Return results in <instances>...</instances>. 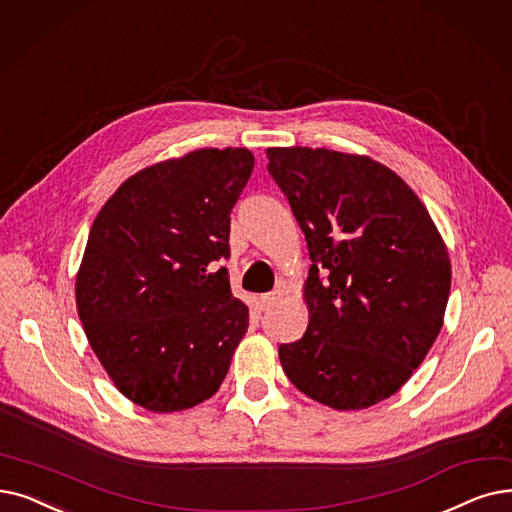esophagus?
<instances>
[{
    "mask_svg": "<svg viewBox=\"0 0 512 512\" xmlns=\"http://www.w3.org/2000/svg\"><path fill=\"white\" fill-rule=\"evenodd\" d=\"M282 291L280 288H276V291H272V293H265V295H261L259 297V307L263 309V311H268V309H272V307H276L280 301H282Z\"/></svg>",
    "mask_w": 512,
    "mask_h": 512,
    "instance_id": "obj_1",
    "label": "esophagus"
}]
</instances>
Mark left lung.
Listing matches in <instances>:
<instances>
[{"label":"left lung","instance_id":"8db88e82","mask_svg":"<svg viewBox=\"0 0 512 512\" xmlns=\"http://www.w3.org/2000/svg\"><path fill=\"white\" fill-rule=\"evenodd\" d=\"M311 265L307 330L280 345L284 374L335 410H364L408 383L446 316L452 263L416 192L366 154L268 148Z\"/></svg>","mask_w":512,"mask_h":512}]
</instances>
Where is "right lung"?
<instances>
[{
  "mask_svg": "<svg viewBox=\"0 0 512 512\" xmlns=\"http://www.w3.org/2000/svg\"><path fill=\"white\" fill-rule=\"evenodd\" d=\"M249 148H198L140 169L96 215L75 280L85 337L115 387L150 412L203 404L249 328L230 291V213Z\"/></svg>",
  "mask_w": 512,
  "mask_h": 512,
  "instance_id": "right-lung-1",
  "label": "right lung"
}]
</instances>
